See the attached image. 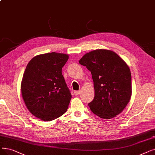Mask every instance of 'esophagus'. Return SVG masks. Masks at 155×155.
Here are the masks:
<instances>
[{
	"instance_id": "1",
	"label": "esophagus",
	"mask_w": 155,
	"mask_h": 155,
	"mask_svg": "<svg viewBox=\"0 0 155 155\" xmlns=\"http://www.w3.org/2000/svg\"><path fill=\"white\" fill-rule=\"evenodd\" d=\"M80 93H81V91H74V95L77 96V95H79L80 94Z\"/></svg>"
}]
</instances>
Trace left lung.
Listing matches in <instances>:
<instances>
[{
	"instance_id": "8db88e82",
	"label": "left lung",
	"mask_w": 155,
	"mask_h": 155,
	"mask_svg": "<svg viewBox=\"0 0 155 155\" xmlns=\"http://www.w3.org/2000/svg\"><path fill=\"white\" fill-rule=\"evenodd\" d=\"M79 63L91 72L95 97L88 106L97 116L110 119L121 113L132 95L131 72L115 52L95 49L86 53Z\"/></svg>"
}]
</instances>
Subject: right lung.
<instances>
[{
    "label": "right lung",
    "mask_w": 155,
    "mask_h": 155,
    "mask_svg": "<svg viewBox=\"0 0 155 155\" xmlns=\"http://www.w3.org/2000/svg\"><path fill=\"white\" fill-rule=\"evenodd\" d=\"M68 59V54L52 52L37 55L27 65L22 97L28 110L41 120H53L68 109L72 95L61 73Z\"/></svg>",
    "instance_id": "add662e5"
}]
</instances>
